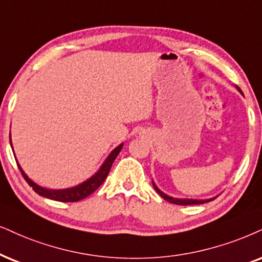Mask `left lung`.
I'll use <instances>...</instances> for the list:
<instances>
[{
  "label": "left lung",
  "instance_id": "left-lung-1",
  "mask_svg": "<svg viewBox=\"0 0 262 262\" xmlns=\"http://www.w3.org/2000/svg\"><path fill=\"white\" fill-rule=\"evenodd\" d=\"M238 89V91H239L241 93H242V91H241V89L239 87H237ZM153 187L154 188H156V190L158 193H159V195L161 196V198H164L165 200H167V202L169 203H172V204H176V205H196V204H204V203H208V202H210V200H214L215 198H211V199H205V200H199V199H179V198H172V196H169V195H166L165 193H163L161 192V190L158 188V187L154 185V182H153Z\"/></svg>",
  "mask_w": 262,
  "mask_h": 262
}]
</instances>
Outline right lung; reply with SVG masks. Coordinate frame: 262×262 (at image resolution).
<instances>
[{
	"instance_id": "add662e5",
	"label": "right lung",
	"mask_w": 262,
	"mask_h": 262,
	"mask_svg": "<svg viewBox=\"0 0 262 262\" xmlns=\"http://www.w3.org/2000/svg\"><path fill=\"white\" fill-rule=\"evenodd\" d=\"M9 141H11V136H9ZM124 144H120L115 148L114 150L109 154V157L106 158L103 165L101 166V169L97 171V173H95L91 179H89L85 182L80 183L76 187H72V188H67V189H47V188H42L41 186L36 185L35 182L29 179V177L25 175L24 171L21 170V167L18 165L19 170H20L23 177H24L25 181L29 183V186L32 187V189L37 193L38 195L45 196V198L52 199V200H57V202H63V203H74V202H79L86 196H89L90 194H92L95 190L98 188L99 186L104 182V180L108 176L109 171H111V167L114 163L115 158L118 157V154L120 153L121 148Z\"/></svg>"
}]
</instances>
